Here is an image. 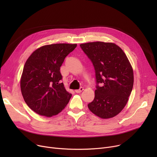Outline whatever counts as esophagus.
I'll use <instances>...</instances> for the list:
<instances>
[{"mask_svg":"<svg viewBox=\"0 0 157 157\" xmlns=\"http://www.w3.org/2000/svg\"><path fill=\"white\" fill-rule=\"evenodd\" d=\"M83 87H80V88L79 90H76L75 92H76V93L78 94V93L81 92L82 91H83Z\"/></svg>","mask_w":157,"mask_h":157,"instance_id":"34e87169","label":"esophagus"}]
</instances>
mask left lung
Masks as SVG:
<instances>
[{
	"mask_svg": "<svg viewBox=\"0 0 157 157\" xmlns=\"http://www.w3.org/2000/svg\"><path fill=\"white\" fill-rule=\"evenodd\" d=\"M80 47L95 71V98L88 108L101 118H113L128 101L134 85L132 67L125 53L114 43L98 41L81 44Z\"/></svg>",
	"mask_w": 157,
	"mask_h": 157,
	"instance_id": "obj_1",
	"label": "left lung"
}]
</instances>
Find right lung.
<instances>
[{
    "label": "right lung",
    "instance_id": "obj_1",
    "mask_svg": "<svg viewBox=\"0 0 157 157\" xmlns=\"http://www.w3.org/2000/svg\"><path fill=\"white\" fill-rule=\"evenodd\" d=\"M76 44L45 45L32 53L25 63L21 91L29 108L38 114L52 117L60 113L72 94L66 91L60 69L65 58Z\"/></svg>",
    "mask_w": 157,
    "mask_h": 157
}]
</instances>
